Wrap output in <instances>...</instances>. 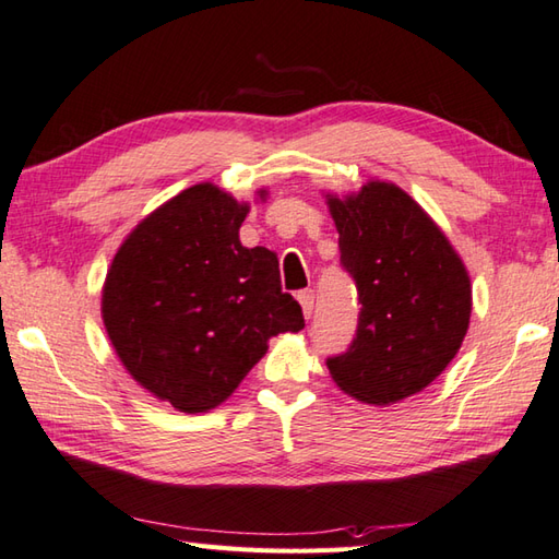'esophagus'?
<instances>
[{
	"label": "esophagus",
	"mask_w": 559,
	"mask_h": 559,
	"mask_svg": "<svg viewBox=\"0 0 559 559\" xmlns=\"http://www.w3.org/2000/svg\"><path fill=\"white\" fill-rule=\"evenodd\" d=\"M296 299H299V304H301L304 316H306V318H311V313H313V304H316V294H313V289H304V292H299V296H296Z\"/></svg>",
	"instance_id": "obj_1"
}]
</instances>
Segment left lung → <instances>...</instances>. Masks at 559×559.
Listing matches in <instances>:
<instances>
[{
	"instance_id": "obj_1",
	"label": "left lung",
	"mask_w": 559,
	"mask_h": 559,
	"mask_svg": "<svg viewBox=\"0 0 559 559\" xmlns=\"http://www.w3.org/2000/svg\"><path fill=\"white\" fill-rule=\"evenodd\" d=\"M328 204L340 265L361 304L355 340L328 357V371L357 401L391 405L427 389L461 349L473 306L468 272L401 188L376 180Z\"/></svg>"
}]
</instances>
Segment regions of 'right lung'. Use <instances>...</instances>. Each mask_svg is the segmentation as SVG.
I'll return each instance as SVG.
<instances>
[{"instance_id": "1", "label": "right lung", "mask_w": 559, "mask_h": 559, "mask_svg": "<svg viewBox=\"0 0 559 559\" xmlns=\"http://www.w3.org/2000/svg\"><path fill=\"white\" fill-rule=\"evenodd\" d=\"M248 204L192 186L136 226L112 258L104 323L132 379L180 413L229 397L277 333L304 328L272 250L246 248Z\"/></svg>"}]
</instances>
